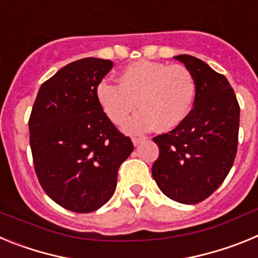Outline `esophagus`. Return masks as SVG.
Returning <instances> with one entry per match:
<instances>
[{
  "instance_id": "obj_1",
  "label": "esophagus",
  "mask_w": 258,
  "mask_h": 258,
  "mask_svg": "<svg viewBox=\"0 0 258 258\" xmlns=\"http://www.w3.org/2000/svg\"><path fill=\"white\" fill-rule=\"evenodd\" d=\"M143 141H145V138H143V137H134V138H133V145L134 146H138L141 142H143Z\"/></svg>"
}]
</instances>
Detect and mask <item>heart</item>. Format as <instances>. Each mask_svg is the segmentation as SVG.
<instances>
[{
  "mask_svg": "<svg viewBox=\"0 0 258 258\" xmlns=\"http://www.w3.org/2000/svg\"><path fill=\"white\" fill-rule=\"evenodd\" d=\"M197 97V81L184 66L151 60L132 63L120 72L118 84L102 81L97 86L98 102L113 124L120 125L136 113L125 129L141 133L155 125L172 131L186 120Z\"/></svg>",
  "mask_w": 258,
  "mask_h": 258,
  "instance_id": "1",
  "label": "heart"
}]
</instances>
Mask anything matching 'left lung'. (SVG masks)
I'll return each instance as SVG.
<instances>
[{
	"mask_svg": "<svg viewBox=\"0 0 258 258\" xmlns=\"http://www.w3.org/2000/svg\"><path fill=\"white\" fill-rule=\"evenodd\" d=\"M174 59L192 72L197 97L181 125L152 138L159 146L152 177L172 200L198 204L220 187L234 164L240 107L223 75L195 56Z\"/></svg>",
	"mask_w": 258,
	"mask_h": 258,
	"instance_id": "8db88e82",
	"label": "left lung"
}]
</instances>
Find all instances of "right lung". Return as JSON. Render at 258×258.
<instances>
[{
  "mask_svg": "<svg viewBox=\"0 0 258 258\" xmlns=\"http://www.w3.org/2000/svg\"><path fill=\"white\" fill-rule=\"evenodd\" d=\"M112 66L99 58L67 64L41 85L29 116V145L41 187L76 213L97 211L111 199L118 168L134 150L98 102L97 86Z\"/></svg>",
  "mask_w": 258,
  "mask_h": 258,
  "instance_id": "obj_1",
  "label": "right lung"
}]
</instances>
